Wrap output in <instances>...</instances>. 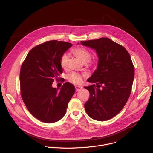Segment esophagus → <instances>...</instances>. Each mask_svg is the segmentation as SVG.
I'll return each mask as SVG.
<instances>
[{
	"label": "esophagus",
	"instance_id": "obj_1",
	"mask_svg": "<svg viewBox=\"0 0 153 153\" xmlns=\"http://www.w3.org/2000/svg\"><path fill=\"white\" fill-rule=\"evenodd\" d=\"M75 88H76V91H80V90L83 89V87L81 86H76Z\"/></svg>",
	"mask_w": 153,
	"mask_h": 153
}]
</instances>
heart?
<instances>
[{
	"instance_id": "b5f03b06",
	"label": "heart",
	"mask_w": 153,
	"mask_h": 153,
	"mask_svg": "<svg viewBox=\"0 0 153 153\" xmlns=\"http://www.w3.org/2000/svg\"><path fill=\"white\" fill-rule=\"evenodd\" d=\"M73 54L79 59L83 63H86L88 62L91 59V53L90 52L84 48L82 47H77L75 48L72 50ZM68 61L69 58L68 56L66 54H63L60 60V64L61 67L63 70H66L68 67ZM68 81L73 84L79 85L82 83L83 81V77L80 74L72 72L68 74L67 77Z\"/></svg>"
}]
</instances>
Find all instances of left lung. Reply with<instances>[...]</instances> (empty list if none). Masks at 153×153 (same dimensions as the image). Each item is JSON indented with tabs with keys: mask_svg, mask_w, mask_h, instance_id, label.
<instances>
[{
	"mask_svg": "<svg viewBox=\"0 0 153 153\" xmlns=\"http://www.w3.org/2000/svg\"><path fill=\"white\" fill-rule=\"evenodd\" d=\"M80 43L95 50L99 58L97 69L87 80L93 85L84 87L90 94L85 111L96 120H109L122 110L131 92L134 78L131 59L123 46L107 37Z\"/></svg>",
	"mask_w": 153,
	"mask_h": 153,
	"instance_id": "obj_1",
	"label": "left lung"
}]
</instances>
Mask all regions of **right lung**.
Here are the masks:
<instances>
[{"instance_id": "1", "label": "right lung", "mask_w": 153, "mask_h": 153, "mask_svg": "<svg viewBox=\"0 0 153 153\" xmlns=\"http://www.w3.org/2000/svg\"><path fill=\"white\" fill-rule=\"evenodd\" d=\"M71 47L68 42L47 41L31 50L22 65V98L30 113L42 122L51 123L61 119L75 93L74 86L69 82L59 91L52 86L63 72L60 58Z\"/></svg>"}]
</instances>
